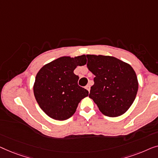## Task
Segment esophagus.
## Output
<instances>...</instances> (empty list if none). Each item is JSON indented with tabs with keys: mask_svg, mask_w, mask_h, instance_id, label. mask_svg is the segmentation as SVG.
<instances>
[{
	"mask_svg": "<svg viewBox=\"0 0 158 158\" xmlns=\"http://www.w3.org/2000/svg\"><path fill=\"white\" fill-rule=\"evenodd\" d=\"M90 88H91V86H90V84H88V85L86 86V89H87V90L89 91H89H90Z\"/></svg>",
	"mask_w": 158,
	"mask_h": 158,
	"instance_id": "34e87169",
	"label": "esophagus"
}]
</instances>
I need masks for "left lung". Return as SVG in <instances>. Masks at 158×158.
Returning <instances> with one entry per match:
<instances>
[{"mask_svg":"<svg viewBox=\"0 0 158 158\" xmlns=\"http://www.w3.org/2000/svg\"><path fill=\"white\" fill-rule=\"evenodd\" d=\"M87 67L95 75L89 97L105 116L119 117L132 105L138 80L130 64L111 56L86 55Z\"/></svg>","mask_w":158,"mask_h":158,"instance_id":"left-lung-1","label":"left lung"}]
</instances>
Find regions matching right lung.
<instances>
[{
	"instance_id": "right-lung-1",
	"label": "right lung",
	"mask_w": 158,
	"mask_h": 158,
	"mask_svg": "<svg viewBox=\"0 0 158 158\" xmlns=\"http://www.w3.org/2000/svg\"><path fill=\"white\" fill-rule=\"evenodd\" d=\"M86 64L85 55L61 56L46 64L35 76L34 93L42 110L56 120H65L76 112L89 92L78 85L74 70Z\"/></svg>"
}]
</instances>
